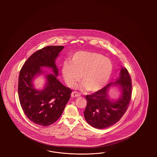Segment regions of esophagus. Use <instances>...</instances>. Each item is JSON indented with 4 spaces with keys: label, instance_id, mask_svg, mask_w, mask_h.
Instances as JSON below:
<instances>
[{
    "label": "esophagus",
    "instance_id": "obj_1",
    "mask_svg": "<svg viewBox=\"0 0 157 157\" xmlns=\"http://www.w3.org/2000/svg\"><path fill=\"white\" fill-rule=\"evenodd\" d=\"M81 94L79 93H77L76 91H73L72 93L71 97L72 98H75V97H78L79 96H80Z\"/></svg>",
    "mask_w": 157,
    "mask_h": 157
}]
</instances>
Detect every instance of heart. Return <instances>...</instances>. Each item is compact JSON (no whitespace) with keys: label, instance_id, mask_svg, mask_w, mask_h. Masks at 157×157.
Listing matches in <instances>:
<instances>
[{"label":"heart","instance_id":"b5f03b06","mask_svg":"<svg viewBox=\"0 0 157 157\" xmlns=\"http://www.w3.org/2000/svg\"><path fill=\"white\" fill-rule=\"evenodd\" d=\"M112 70L109 59L95 53L79 52L73 56L70 63L63 64L62 74L67 85L72 88L80 81L81 75V89L95 92L104 87Z\"/></svg>","mask_w":157,"mask_h":157}]
</instances>
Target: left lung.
Returning <instances> with one entry per match:
<instances>
[{"label": "left lung", "mask_w": 157, "mask_h": 157, "mask_svg": "<svg viewBox=\"0 0 157 157\" xmlns=\"http://www.w3.org/2000/svg\"><path fill=\"white\" fill-rule=\"evenodd\" d=\"M119 78L100 90L86 95L87 105L84 111L86 121L97 129L109 127L118 122L128 108L132 95V82L128 70L122 68ZM112 85H118L122 95L116 101L109 100L108 89Z\"/></svg>", "instance_id": "1"}]
</instances>
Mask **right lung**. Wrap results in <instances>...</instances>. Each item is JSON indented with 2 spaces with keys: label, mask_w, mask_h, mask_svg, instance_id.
<instances>
[{
  "label": "right lung",
  "mask_w": 157,
  "mask_h": 157,
  "mask_svg": "<svg viewBox=\"0 0 157 157\" xmlns=\"http://www.w3.org/2000/svg\"><path fill=\"white\" fill-rule=\"evenodd\" d=\"M63 46H48L34 53L21 69L18 79V96L24 113L32 122L47 127L61 116L70 100L72 90L57 79L56 59ZM41 67L53 69L54 75H46L47 83L42 91L33 87L34 77L43 73Z\"/></svg>",
  "instance_id": "1"
}]
</instances>
